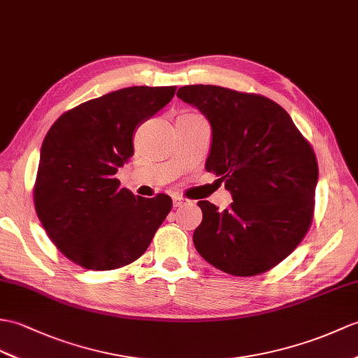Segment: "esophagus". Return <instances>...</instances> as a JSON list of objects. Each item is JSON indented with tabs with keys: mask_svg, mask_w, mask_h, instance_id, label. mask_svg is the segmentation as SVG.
Instances as JSON below:
<instances>
[{
	"mask_svg": "<svg viewBox=\"0 0 358 358\" xmlns=\"http://www.w3.org/2000/svg\"><path fill=\"white\" fill-rule=\"evenodd\" d=\"M187 199L182 198V196H173V207H180L182 204H186Z\"/></svg>",
	"mask_w": 358,
	"mask_h": 358,
	"instance_id": "obj_1",
	"label": "esophagus"
}]
</instances>
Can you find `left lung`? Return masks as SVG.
I'll list each match as a JSON object with an SVG mask.
<instances>
[{
  "instance_id": "left-lung-1",
  "label": "left lung",
  "mask_w": 358,
  "mask_h": 358,
  "mask_svg": "<svg viewBox=\"0 0 358 358\" xmlns=\"http://www.w3.org/2000/svg\"><path fill=\"white\" fill-rule=\"evenodd\" d=\"M212 124L206 171L234 196L220 212L198 201L203 222L196 252L231 276L250 278L276 267L308 234L319 166L313 146L271 99L218 85L178 90Z\"/></svg>"
}]
</instances>
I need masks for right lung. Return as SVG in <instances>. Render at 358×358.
Masks as SVG:
<instances>
[{
	"label": "right lung",
	"instance_id": "1",
	"mask_svg": "<svg viewBox=\"0 0 358 358\" xmlns=\"http://www.w3.org/2000/svg\"><path fill=\"white\" fill-rule=\"evenodd\" d=\"M177 87H129L64 113L41 148L33 203L50 241L87 270L137 261L172 209L169 195L141 198L115 172L134 154L141 122L171 102Z\"/></svg>",
	"mask_w": 358,
	"mask_h": 358
}]
</instances>
